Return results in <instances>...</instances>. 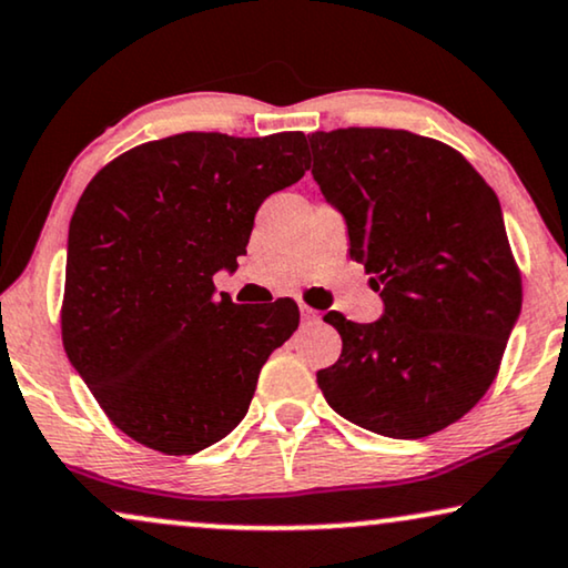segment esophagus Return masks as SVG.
Returning <instances> with one entry per match:
<instances>
[{
	"label": "esophagus",
	"mask_w": 568,
	"mask_h": 568,
	"mask_svg": "<svg viewBox=\"0 0 568 568\" xmlns=\"http://www.w3.org/2000/svg\"><path fill=\"white\" fill-rule=\"evenodd\" d=\"M300 315H302V323H317V321H321V313H317V310H313V307H307V305H300Z\"/></svg>",
	"instance_id": "esophagus-1"
}]
</instances>
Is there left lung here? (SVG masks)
<instances>
[{
    "label": "left lung",
    "mask_w": 568,
    "mask_h": 568,
    "mask_svg": "<svg viewBox=\"0 0 568 568\" xmlns=\"http://www.w3.org/2000/svg\"><path fill=\"white\" fill-rule=\"evenodd\" d=\"M307 139L313 178L346 220L348 255L385 305L375 323L323 317L344 348L317 385L362 429L429 437L484 398L523 310L499 199L437 139L356 126Z\"/></svg>",
    "instance_id": "obj_1"
}]
</instances>
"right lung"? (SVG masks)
<instances>
[{
  "instance_id": "1",
  "label": "right lung",
  "mask_w": 568,
  "mask_h": 568,
  "mask_svg": "<svg viewBox=\"0 0 568 568\" xmlns=\"http://www.w3.org/2000/svg\"><path fill=\"white\" fill-rule=\"evenodd\" d=\"M307 170L305 134L185 131L100 170L69 222L61 341L105 416L139 445L193 455L235 429L297 302L214 294L258 206Z\"/></svg>"
}]
</instances>
